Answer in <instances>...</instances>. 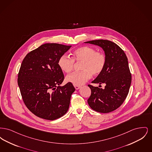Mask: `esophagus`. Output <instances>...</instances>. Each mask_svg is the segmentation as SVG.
<instances>
[{
    "label": "esophagus",
    "instance_id": "1",
    "mask_svg": "<svg viewBox=\"0 0 152 152\" xmlns=\"http://www.w3.org/2000/svg\"><path fill=\"white\" fill-rule=\"evenodd\" d=\"M74 87H75L76 89H79L80 88H81L80 86H74Z\"/></svg>",
    "mask_w": 152,
    "mask_h": 152
}]
</instances>
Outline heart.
Wrapping results in <instances>:
<instances>
[{
    "instance_id": "obj_1",
    "label": "heart",
    "mask_w": 152,
    "mask_h": 152,
    "mask_svg": "<svg viewBox=\"0 0 152 152\" xmlns=\"http://www.w3.org/2000/svg\"><path fill=\"white\" fill-rule=\"evenodd\" d=\"M73 58L65 55L60 56L58 65L62 71L66 73L71 72L75 66V61H83L81 64L82 71L75 72L68 75L66 80L74 86H80L84 84L91 77L92 74L99 75L105 68L107 63L105 55L102 52L89 46L81 47L72 52Z\"/></svg>"
}]
</instances>
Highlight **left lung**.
Returning a JSON list of instances; mask_svg holds the SVG:
<instances>
[{"mask_svg":"<svg viewBox=\"0 0 152 152\" xmlns=\"http://www.w3.org/2000/svg\"><path fill=\"white\" fill-rule=\"evenodd\" d=\"M85 43L101 47L107 58L104 69L92 81L100 85L105 84V88L88 85L91 94L88 103L96 112H111L121 105L129 93L132 76L128 58L123 50L111 41L100 39Z\"/></svg>","mask_w":152,"mask_h":152,"instance_id":"1","label":"left lung"}]
</instances>
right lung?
Instances as JSON below:
<instances>
[{"instance_id":"right-lung-1","label":"right lung","mask_w":152,"mask_h":152,"mask_svg":"<svg viewBox=\"0 0 152 152\" xmlns=\"http://www.w3.org/2000/svg\"><path fill=\"white\" fill-rule=\"evenodd\" d=\"M71 45L46 43L29 52L23 59L18 84L23 101L36 116L54 120L68 111L75 88L64 79L58 59Z\"/></svg>"}]
</instances>
